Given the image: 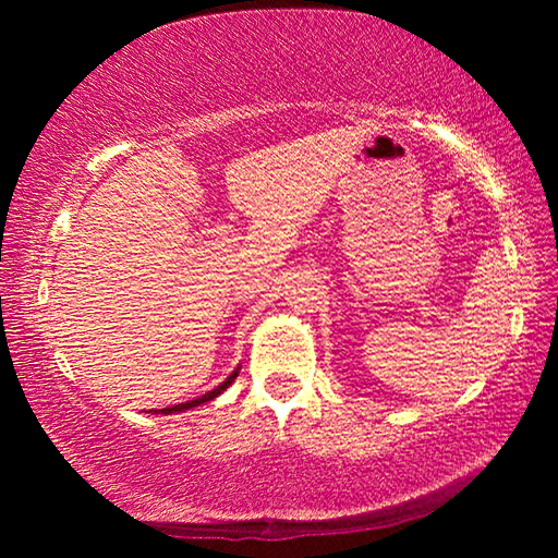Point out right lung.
Masks as SVG:
<instances>
[{
  "label": "right lung",
  "instance_id": "add662e5",
  "mask_svg": "<svg viewBox=\"0 0 558 558\" xmlns=\"http://www.w3.org/2000/svg\"><path fill=\"white\" fill-rule=\"evenodd\" d=\"M239 369H241V366H239ZM239 369H235L231 376H229V379H226L221 386H216V389L214 391H209V393H204L202 396V399H194V401H186V403H179V405H172V409H165V411H159V413H174V411H186V409H194V405H199V403H206V401H211V399H216V396H219L223 389H226V386H229L233 379H235V376H239Z\"/></svg>",
  "mask_w": 558,
  "mask_h": 558
}]
</instances>
